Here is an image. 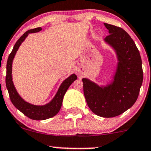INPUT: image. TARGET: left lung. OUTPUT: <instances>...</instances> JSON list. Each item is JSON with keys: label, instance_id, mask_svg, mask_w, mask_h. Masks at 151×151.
Instances as JSON below:
<instances>
[{"label": "left lung", "instance_id": "obj_1", "mask_svg": "<svg viewBox=\"0 0 151 151\" xmlns=\"http://www.w3.org/2000/svg\"><path fill=\"white\" fill-rule=\"evenodd\" d=\"M109 35L104 41L117 56L114 80L99 86L83 78V93L87 105L96 115L103 117L118 116L135 103L143 82L142 61L135 43L123 29L104 23Z\"/></svg>", "mask_w": 151, "mask_h": 151}]
</instances>
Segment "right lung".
I'll list each match as a JSON object with an SVG mask.
<instances>
[{
  "instance_id": "1",
  "label": "right lung",
  "mask_w": 151,
  "mask_h": 151,
  "mask_svg": "<svg viewBox=\"0 0 151 151\" xmlns=\"http://www.w3.org/2000/svg\"><path fill=\"white\" fill-rule=\"evenodd\" d=\"M42 29L41 27L33 29L28 30L25 32L22 36L17 40L13 47L12 52L9 55L8 62H7L6 66V77H5V83H6L7 89L8 91L9 96L12 104L14 105L16 108L18 109L19 111L22 112L24 115L34 120H43V119H48L52 117L53 116L57 115L58 112L60 110L62 103H63V97L65 93L68 91V88L72 84L74 81L77 79V75L73 74L70 75L68 78L62 83L60 86L57 93L55 94V97L50 103L45 105H34L26 102L22 99L20 96L17 93L15 89L13 82H12V65L16 52L17 51L18 48L20 46L21 43L24 41L26 37L30 33H35V32H40Z\"/></svg>"
}]
</instances>
